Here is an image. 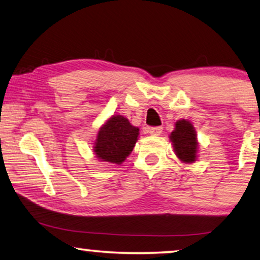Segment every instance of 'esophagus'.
<instances>
[{
  "label": "esophagus",
  "instance_id": "34e87169",
  "mask_svg": "<svg viewBox=\"0 0 260 260\" xmlns=\"http://www.w3.org/2000/svg\"><path fill=\"white\" fill-rule=\"evenodd\" d=\"M162 132V127H149L148 133L152 135H160Z\"/></svg>",
  "mask_w": 260,
  "mask_h": 260
}]
</instances>
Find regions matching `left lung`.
<instances>
[{
  "label": "left lung",
  "instance_id": "1",
  "mask_svg": "<svg viewBox=\"0 0 260 260\" xmlns=\"http://www.w3.org/2000/svg\"><path fill=\"white\" fill-rule=\"evenodd\" d=\"M169 138L173 142L175 154L182 162L191 164L196 161L199 142L191 122L184 119L176 121L175 129L172 132Z\"/></svg>",
  "mask_w": 260,
  "mask_h": 260
}]
</instances>
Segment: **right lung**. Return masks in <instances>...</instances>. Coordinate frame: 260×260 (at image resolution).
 <instances>
[{"mask_svg": "<svg viewBox=\"0 0 260 260\" xmlns=\"http://www.w3.org/2000/svg\"><path fill=\"white\" fill-rule=\"evenodd\" d=\"M139 128L122 115H113L100 127L93 152L100 161L120 165L133 150Z\"/></svg>", "mask_w": 260, "mask_h": 260, "instance_id": "obj_1", "label": "right lung"}]
</instances>
